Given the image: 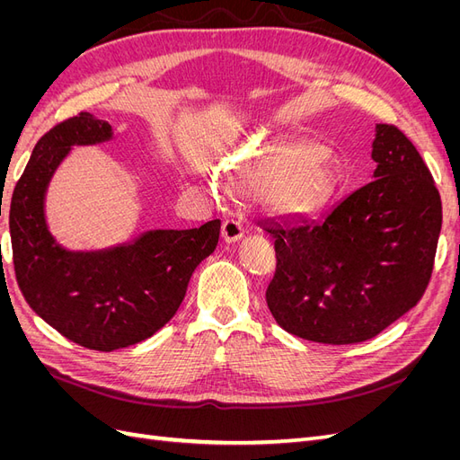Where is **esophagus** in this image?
<instances>
[{"label": "esophagus", "instance_id": "obj_1", "mask_svg": "<svg viewBox=\"0 0 460 460\" xmlns=\"http://www.w3.org/2000/svg\"><path fill=\"white\" fill-rule=\"evenodd\" d=\"M243 235V225L235 218H226L222 222V238L226 242H238Z\"/></svg>", "mask_w": 460, "mask_h": 460}]
</instances>
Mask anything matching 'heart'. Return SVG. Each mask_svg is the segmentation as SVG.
Returning a JSON list of instances; mask_svg holds the SVG:
<instances>
[{
    "instance_id": "obj_1",
    "label": "heart",
    "mask_w": 460,
    "mask_h": 460,
    "mask_svg": "<svg viewBox=\"0 0 460 460\" xmlns=\"http://www.w3.org/2000/svg\"><path fill=\"white\" fill-rule=\"evenodd\" d=\"M323 149L313 142L257 144L228 166V182L240 191L259 188L261 198L282 213H311L330 193Z\"/></svg>"
}]
</instances>
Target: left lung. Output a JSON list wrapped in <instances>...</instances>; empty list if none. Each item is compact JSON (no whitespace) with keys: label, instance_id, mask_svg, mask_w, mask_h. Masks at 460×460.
I'll return each instance as SVG.
<instances>
[{"label":"left lung","instance_id":"1","mask_svg":"<svg viewBox=\"0 0 460 460\" xmlns=\"http://www.w3.org/2000/svg\"><path fill=\"white\" fill-rule=\"evenodd\" d=\"M374 180L318 220L267 222L276 270L267 303L297 338L372 340L420 301L434 270L441 198L412 142L378 124Z\"/></svg>","mask_w":460,"mask_h":460}]
</instances>
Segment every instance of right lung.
<instances>
[{"mask_svg":"<svg viewBox=\"0 0 460 460\" xmlns=\"http://www.w3.org/2000/svg\"><path fill=\"white\" fill-rule=\"evenodd\" d=\"M113 136L90 113L65 119L40 137L15 186L9 230L17 284L32 311L86 349L140 343L176 314L198 264L215 252L220 220L199 228L147 232L102 253H71L46 228L44 193L73 144Z\"/></svg>","mask_w":460,"mask_h":460,"instance_id":"obj_1","label":"right lung"}]
</instances>
